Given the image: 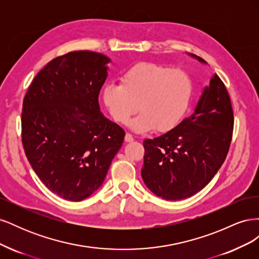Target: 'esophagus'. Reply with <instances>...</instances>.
<instances>
[{
  "label": "esophagus",
  "instance_id": "1",
  "mask_svg": "<svg viewBox=\"0 0 259 259\" xmlns=\"http://www.w3.org/2000/svg\"><path fill=\"white\" fill-rule=\"evenodd\" d=\"M124 139H125V142H126V143L134 142V138H133V136L130 134V133H126V134H125Z\"/></svg>",
  "mask_w": 259,
  "mask_h": 259
}]
</instances>
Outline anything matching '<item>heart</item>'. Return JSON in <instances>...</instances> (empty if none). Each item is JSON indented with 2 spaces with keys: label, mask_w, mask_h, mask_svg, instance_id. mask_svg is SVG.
I'll use <instances>...</instances> for the list:
<instances>
[{
  "label": "heart",
  "mask_w": 259,
  "mask_h": 259,
  "mask_svg": "<svg viewBox=\"0 0 259 259\" xmlns=\"http://www.w3.org/2000/svg\"><path fill=\"white\" fill-rule=\"evenodd\" d=\"M191 94V79L183 70L139 62L121 75V85L105 86L103 100L115 122L126 124L138 109L140 113L130 122L133 131L167 133L182 121Z\"/></svg>",
  "instance_id": "1"
}]
</instances>
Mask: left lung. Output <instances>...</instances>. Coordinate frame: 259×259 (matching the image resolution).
Wrapping results in <instances>:
<instances>
[{
  "label": "left lung",
  "instance_id": "obj_1",
  "mask_svg": "<svg viewBox=\"0 0 259 259\" xmlns=\"http://www.w3.org/2000/svg\"><path fill=\"white\" fill-rule=\"evenodd\" d=\"M190 57L203 65L205 60ZM233 112L226 86L215 74L204 86L191 114L177 126L153 139H145L142 177L156 197L177 201L204 188L228 153Z\"/></svg>",
  "mask_w": 259,
  "mask_h": 259
}]
</instances>
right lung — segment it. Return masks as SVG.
Returning <instances> with one entry per match:
<instances>
[{"mask_svg": "<svg viewBox=\"0 0 259 259\" xmlns=\"http://www.w3.org/2000/svg\"><path fill=\"white\" fill-rule=\"evenodd\" d=\"M106 55L77 51L53 59L23 98L22 145L41 182L55 194L82 201L103 185L125 132L100 111Z\"/></svg>", "mask_w": 259, "mask_h": 259, "instance_id": "add662e5", "label": "right lung"}]
</instances>
